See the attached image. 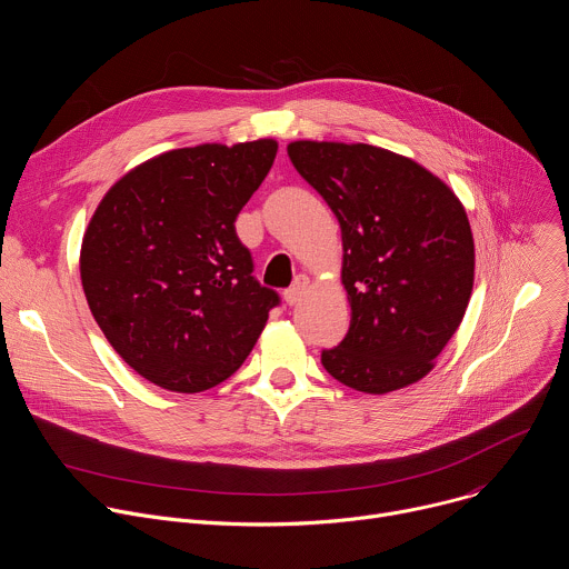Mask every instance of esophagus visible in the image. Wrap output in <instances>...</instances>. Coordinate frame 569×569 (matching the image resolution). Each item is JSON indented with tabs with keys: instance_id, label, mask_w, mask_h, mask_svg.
Returning a JSON list of instances; mask_svg holds the SVG:
<instances>
[{
	"instance_id": "esophagus-1",
	"label": "esophagus",
	"mask_w": 569,
	"mask_h": 569,
	"mask_svg": "<svg viewBox=\"0 0 569 569\" xmlns=\"http://www.w3.org/2000/svg\"><path fill=\"white\" fill-rule=\"evenodd\" d=\"M306 288H308V277H306V274H299V277L295 279V283L283 292L286 303H288V306L299 303V299H301V295L306 292Z\"/></svg>"
}]
</instances>
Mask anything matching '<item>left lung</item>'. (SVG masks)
Listing matches in <instances>:
<instances>
[{"label":"left lung","instance_id":"left-lung-1","mask_svg":"<svg viewBox=\"0 0 569 569\" xmlns=\"http://www.w3.org/2000/svg\"><path fill=\"white\" fill-rule=\"evenodd\" d=\"M288 154L342 227L351 323L338 347L321 351L323 369L365 393L421 380L472 292L461 202L417 161L369 143L295 141Z\"/></svg>","mask_w":569,"mask_h":569}]
</instances>
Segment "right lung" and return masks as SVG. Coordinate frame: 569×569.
<instances>
[{
  "label": "right lung",
  "instance_id": "add662e5",
  "mask_svg": "<svg viewBox=\"0 0 569 569\" xmlns=\"http://www.w3.org/2000/svg\"><path fill=\"white\" fill-rule=\"evenodd\" d=\"M274 157L272 139L178 148L123 176L94 211L83 290L108 342L146 380L182 393L220 385L281 303L252 274L233 224Z\"/></svg>",
  "mask_w": 569,
  "mask_h": 569
}]
</instances>
